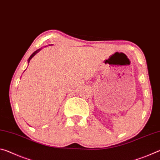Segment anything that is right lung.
Wrapping results in <instances>:
<instances>
[{"label":"right lung","instance_id":"obj_1","mask_svg":"<svg viewBox=\"0 0 160 160\" xmlns=\"http://www.w3.org/2000/svg\"><path fill=\"white\" fill-rule=\"evenodd\" d=\"M40 50H41V49H38V50H37V51H35L32 54V55L30 56V57H29V59H28V63H29V61H30L31 59L32 58V57H33L34 56H35V54H36V53H37L38 52H39V51Z\"/></svg>","mask_w":160,"mask_h":160}]
</instances>
